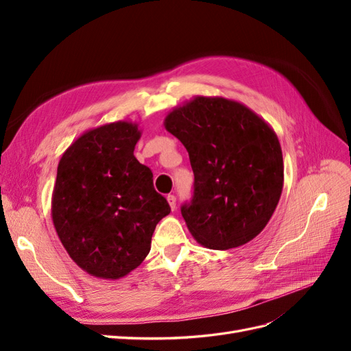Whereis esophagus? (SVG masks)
Listing matches in <instances>:
<instances>
[{"label":"esophagus","mask_w":351,"mask_h":351,"mask_svg":"<svg viewBox=\"0 0 351 351\" xmlns=\"http://www.w3.org/2000/svg\"><path fill=\"white\" fill-rule=\"evenodd\" d=\"M167 200H168L169 206H171V209L174 210V209H176V205H177V199H176V196H174V195H168V196H167Z\"/></svg>","instance_id":"obj_1"}]
</instances>
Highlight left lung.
Returning <instances> with one entry per match:
<instances>
[{
	"label": "left lung",
	"mask_w": 351,
	"mask_h": 351,
	"mask_svg": "<svg viewBox=\"0 0 351 351\" xmlns=\"http://www.w3.org/2000/svg\"><path fill=\"white\" fill-rule=\"evenodd\" d=\"M165 129L184 145L195 174L192 199L182 205L192 236L215 250L256 237L284 182L281 146L271 127L236 101L197 97L169 112Z\"/></svg>",
	"instance_id": "1"
}]
</instances>
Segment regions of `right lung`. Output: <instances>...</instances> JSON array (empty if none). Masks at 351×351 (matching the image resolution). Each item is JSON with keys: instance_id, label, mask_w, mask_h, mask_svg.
I'll return each instance as SVG.
<instances>
[{"instance_id": "obj_1", "label": "right lung", "mask_w": 351, "mask_h": 351, "mask_svg": "<svg viewBox=\"0 0 351 351\" xmlns=\"http://www.w3.org/2000/svg\"><path fill=\"white\" fill-rule=\"evenodd\" d=\"M139 137L136 124H105L82 134L58 164L52 221L70 258L95 277L117 280L139 267L171 210L133 155Z\"/></svg>"}]
</instances>
